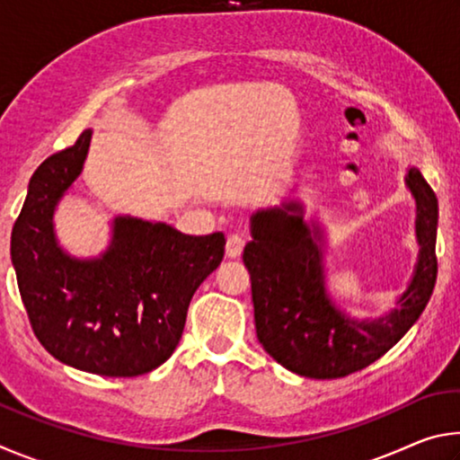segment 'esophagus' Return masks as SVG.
Listing matches in <instances>:
<instances>
[{
  "label": "esophagus",
  "mask_w": 460,
  "mask_h": 460,
  "mask_svg": "<svg viewBox=\"0 0 460 460\" xmlns=\"http://www.w3.org/2000/svg\"><path fill=\"white\" fill-rule=\"evenodd\" d=\"M243 247H245V239L239 237V235H231L227 239V245H225V255H227L229 260H237L241 253H243Z\"/></svg>",
  "instance_id": "34e87169"
}]
</instances>
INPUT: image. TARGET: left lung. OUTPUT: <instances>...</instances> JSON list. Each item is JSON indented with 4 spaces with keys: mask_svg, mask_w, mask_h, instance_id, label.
Here are the masks:
<instances>
[{
    "mask_svg": "<svg viewBox=\"0 0 460 460\" xmlns=\"http://www.w3.org/2000/svg\"><path fill=\"white\" fill-rule=\"evenodd\" d=\"M416 200L418 260L395 308L376 318L349 316L332 300L324 274V229L305 221V205L288 199L249 219L252 241L243 263L252 276L258 339L271 359L305 377L332 379L367 367L385 355L430 300L436 284L438 200L416 166L406 172Z\"/></svg>",
    "mask_w": 460,
    "mask_h": 460,
    "instance_id": "left-lung-1",
    "label": "left lung"
}]
</instances>
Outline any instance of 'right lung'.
Returning a JSON list of instances; mask_svg holds the SVG:
<instances>
[{"instance_id": "right-lung-1", "label": "right lung", "mask_w": 460, "mask_h": 460, "mask_svg": "<svg viewBox=\"0 0 460 460\" xmlns=\"http://www.w3.org/2000/svg\"><path fill=\"white\" fill-rule=\"evenodd\" d=\"M93 129L30 178L12 231V263L34 334L54 359L105 377L160 367L182 337L192 294L219 268L225 235L118 215L95 258L60 245L54 213L87 160Z\"/></svg>"}]
</instances>
